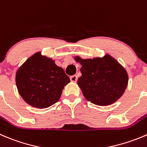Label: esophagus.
<instances>
[{"label": "esophagus", "mask_w": 147, "mask_h": 147, "mask_svg": "<svg viewBox=\"0 0 147 147\" xmlns=\"http://www.w3.org/2000/svg\"><path fill=\"white\" fill-rule=\"evenodd\" d=\"M70 80L73 82H76L78 80V76L77 75H72L70 77Z\"/></svg>", "instance_id": "1"}]
</instances>
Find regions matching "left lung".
<instances>
[{"instance_id":"obj_1","label":"left lung","mask_w":147,"mask_h":147,"mask_svg":"<svg viewBox=\"0 0 147 147\" xmlns=\"http://www.w3.org/2000/svg\"><path fill=\"white\" fill-rule=\"evenodd\" d=\"M82 65L78 84L84 97L97 105L113 104L124 93L129 81L125 68L111 55L93 59L75 57Z\"/></svg>"}]
</instances>
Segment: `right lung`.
<instances>
[{"label": "right lung", "instance_id": "1", "mask_svg": "<svg viewBox=\"0 0 147 147\" xmlns=\"http://www.w3.org/2000/svg\"><path fill=\"white\" fill-rule=\"evenodd\" d=\"M69 82L64 69L40 52L30 57L16 74L18 93L26 103L38 108L56 103Z\"/></svg>", "mask_w": 147, "mask_h": 147}]
</instances>
